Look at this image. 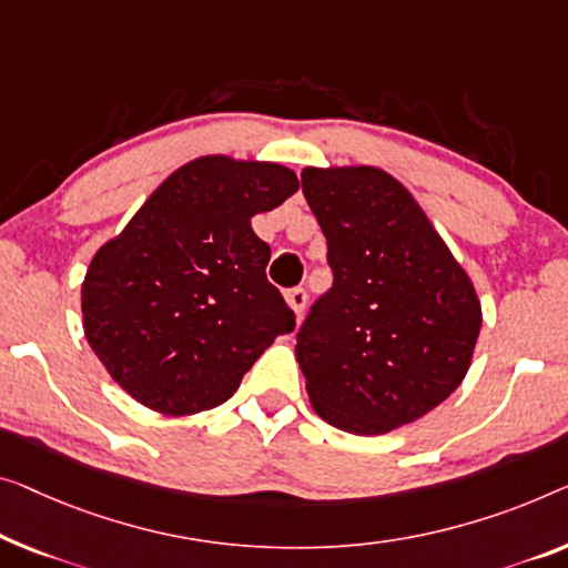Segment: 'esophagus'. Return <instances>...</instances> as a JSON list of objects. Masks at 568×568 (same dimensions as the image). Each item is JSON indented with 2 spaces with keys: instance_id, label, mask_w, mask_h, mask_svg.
<instances>
[{
  "instance_id": "obj_1",
  "label": "esophagus",
  "mask_w": 568,
  "mask_h": 568,
  "mask_svg": "<svg viewBox=\"0 0 568 568\" xmlns=\"http://www.w3.org/2000/svg\"><path fill=\"white\" fill-rule=\"evenodd\" d=\"M285 301H287V306L293 308V313L295 316H303V311H306V303H308V295H306V291H303V287H293V291H287L285 293Z\"/></svg>"
}]
</instances>
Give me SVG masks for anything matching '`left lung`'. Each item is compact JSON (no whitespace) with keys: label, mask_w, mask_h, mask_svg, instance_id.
I'll return each instance as SVG.
<instances>
[{"label":"left lung","mask_w":568,"mask_h":568,"mask_svg":"<svg viewBox=\"0 0 568 568\" xmlns=\"http://www.w3.org/2000/svg\"><path fill=\"white\" fill-rule=\"evenodd\" d=\"M334 285L295 359L318 418L383 436L426 416L467 377L481 303L416 196L377 165L303 168Z\"/></svg>","instance_id":"left-lung-1"}]
</instances>
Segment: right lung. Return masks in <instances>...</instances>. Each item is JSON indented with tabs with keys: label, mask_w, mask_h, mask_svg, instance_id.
<instances>
[{
	"label": "right lung",
	"mask_w": 568,
	"mask_h": 568,
	"mask_svg": "<svg viewBox=\"0 0 568 568\" xmlns=\"http://www.w3.org/2000/svg\"><path fill=\"white\" fill-rule=\"evenodd\" d=\"M298 189L281 163L201 155L101 244L81 283V324L126 395L163 416H196L230 400L260 354L293 332L252 216Z\"/></svg>",
	"instance_id": "obj_1"
}]
</instances>
